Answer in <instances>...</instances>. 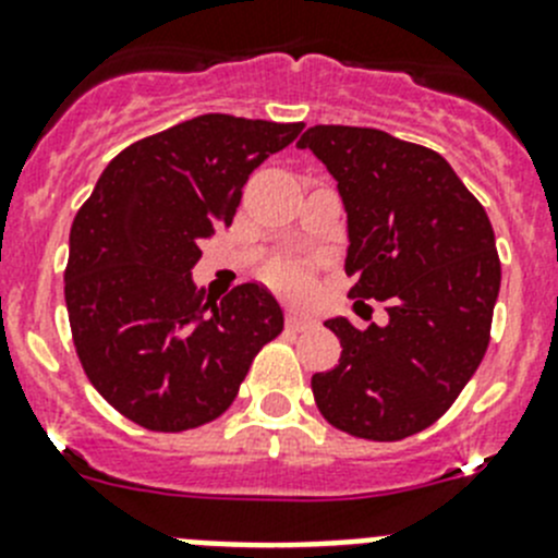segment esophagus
<instances>
[{
    "label": "esophagus",
    "instance_id": "1",
    "mask_svg": "<svg viewBox=\"0 0 558 558\" xmlns=\"http://www.w3.org/2000/svg\"><path fill=\"white\" fill-rule=\"evenodd\" d=\"M314 325V319H308V316L298 314V311H286V328L289 330H305Z\"/></svg>",
    "mask_w": 558,
    "mask_h": 558
}]
</instances>
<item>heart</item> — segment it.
Instances as JSON below:
<instances>
[{
	"label": "heart",
	"instance_id": "obj_1",
	"mask_svg": "<svg viewBox=\"0 0 558 558\" xmlns=\"http://www.w3.org/2000/svg\"><path fill=\"white\" fill-rule=\"evenodd\" d=\"M269 278H272V283L278 286V289L289 291V294H303L305 289H308V275L303 272V267H298V264H278V267L269 272Z\"/></svg>",
	"mask_w": 558,
	"mask_h": 558
}]
</instances>
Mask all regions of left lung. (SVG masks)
<instances>
[{"label":"left lung","instance_id":"obj_1","mask_svg":"<svg viewBox=\"0 0 558 558\" xmlns=\"http://www.w3.org/2000/svg\"><path fill=\"white\" fill-rule=\"evenodd\" d=\"M348 210L350 298L380 300L389 323L328 319L339 364L311 378L319 414L359 439L398 441L434 425L489 348L500 258L484 205L439 153L373 128L303 133Z\"/></svg>","mask_w":558,"mask_h":558}]
</instances>
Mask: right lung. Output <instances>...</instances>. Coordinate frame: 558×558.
I'll return each instance as SVG.
<instances>
[{"label": "right lung", "mask_w": 558, "mask_h": 558, "mask_svg": "<svg viewBox=\"0 0 558 558\" xmlns=\"http://www.w3.org/2000/svg\"><path fill=\"white\" fill-rule=\"evenodd\" d=\"M303 122L205 113L110 160L69 235L66 308L94 389L147 430L222 416L258 350L283 330L260 283L208 300L192 283L203 242L228 228L244 183Z\"/></svg>", "instance_id": "add662e5"}]
</instances>
